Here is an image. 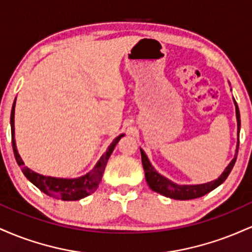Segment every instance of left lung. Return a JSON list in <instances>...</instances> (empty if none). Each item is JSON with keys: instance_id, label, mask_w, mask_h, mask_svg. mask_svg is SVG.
<instances>
[{"instance_id": "left-lung-1", "label": "left lung", "mask_w": 252, "mask_h": 252, "mask_svg": "<svg viewBox=\"0 0 252 252\" xmlns=\"http://www.w3.org/2000/svg\"><path fill=\"white\" fill-rule=\"evenodd\" d=\"M235 100V99H233ZM236 105V117H237V128H238V142H237V149H236V155L232 158L228 166L225 168L224 172L221 173V175L218 179H216L215 181L207 182V184H201V185H178L168 180L167 178H164L161 174H158L156 172L154 167L152 166V163L149 162L148 158H147L146 153L141 149V158H142V164L144 169V174H146V180L147 184L149 185V187L155 192L160 193L167 198L176 199V200H189V199H195L200 198V196L207 194V193L213 190L219 185H221L222 182L226 180L228 174L232 170L233 166H235L236 160H237V153H238L239 148V130H241V115H239V109L238 105Z\"/></svg>"}]
</instances>
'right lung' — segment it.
I'll list each match as a JSON object with an SVG mask.
<instances>
[{
	"label": "right lung",
	"instance_id": "1",
	"mask_svg": "<svg viewBox=\"0 0 252 252\" xmlns=\"http://www.w3.org/2000/svg\"><path fill=\"white\" fill-rule=\"evenodd\" d=\"M14 112H15V102L13 104L11 108V115H10V126H11V143H13V150L14 155H15L16 162L21 167L22 173H24L26 178L30 180L32 184L35 185L41 192L45 194L53 196L56 199H62L65 201H72V200H79V199L85 198L94 193V190L98 189V185L102 181V176L105 169L106 162H108L110 155L114 152L115 147L123 137L124 134L117 136L112 143L110 144L108 150L105 152L102 158H99L94 168L89 172L88 174L80 176V178L76 179H62V178H52V176H45L37 173L33 172V170L25 166L24 161H22L21 156L19 155L16 149L15 138H14Z\"/></svg>",
	"mask_w": 252,
	"mask_h": 252
}]
</instances>
